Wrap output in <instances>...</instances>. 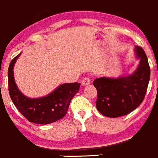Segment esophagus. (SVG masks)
<instances>
[{
  "label": "esophagus",
  "mask_w": 158,
  "mask_h": 158,
  "mask_svg": "<svg viewBox=\"0 0 158 158\" xmlns=\"http://www.w3.org/2000/svg\"><path fill=\"white\" fill-rule=\"evenodd\" d=\"M90 80L88 77L84 78V79H82V81H81V85H82V86H86V85H90Z\"/></svg>",
  "instance_id": "1"
}]
</instances>
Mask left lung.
Here are the masks:
<instances>
[{
  "mask_svg": "<svg viewBox=\"0 0 158 158\" xmlns=\"http://www.w3.org/2000/svg\"><path fill=\"white\" fill-rule=\"evenodd\" d=\"M135 55L139 62L132 73L94 79L93 85L97 90L96 106L102 115L112 118L126 115L142 103L149 82L150 68L142 48L136 46Z\"/></svg>",
  "mask_w": 158,
  "mask_h": 158,
  "instance_id": "left-lung-1",
  "label": "left lung"
}]
</instances>
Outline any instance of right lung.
<instances>
[{"label":"right lung","instance_id":"right-lung-1","mask_svg":"<svg viewBox=\"0 0 158 158\" xmlns=\"http://www.w3.org/2000/svg\"><path fill=\"white\" fill-rule=\"evenodd\" d=\"M21 54L12 59L8 69L9 92L12 102L25 118L36 124H50L63 118L81 84L64 83L44 97H27L20 91L14 77V66Z\"/></svg>","mask_w":158,"mask_h":158}]
</instances>
